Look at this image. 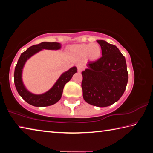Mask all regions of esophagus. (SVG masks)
<instances>
[{"instance_id": "1", "label": "esophagus", "mask_w": 153, "mask_h": 153, "mask_svg": "<svg viewBox=\"0 0 153 153\" xmlns=\"http://www.w3.org/2000/svg\"><path fill=\"white\" fill-rule=\"evenodd\" d=\"M77 71H78L79 72L82 71V69H84V66H83L82 64H79V65H77Z\"/></svg>"}]
</instances>
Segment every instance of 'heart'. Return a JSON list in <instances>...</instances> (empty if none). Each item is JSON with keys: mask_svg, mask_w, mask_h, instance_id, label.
Listing matches in <instances>:
<instances>
[{"mask_svg": "<svg viewBox=\"0 0 153 153\" xmlns=\"http://www.w3.org/2000/svg\"><path fill=\"white\" fill-rule=\"evenodd\" d=\"M70 51L74 55L79 57L86 56L91 60H97L100 57L102 53L101 47L97 43L75 45L71 47Z\"/></svg>", "mask_w": 153, "mask_h": 153, "instance_id": "heart-1", "label": "heart"}]
</instances>
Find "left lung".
Returning a JSON list of instances; mask_svg holds the SVG:
<instances>
[{"instance_id": "left-lung-1", "label": "left lung", "mask_w": 153, "mask_h": 153, "mask_svg": "<svg viewBox=\"0 0 153 153\" xmlns=\"http://www.w3.org/2000/svg\"><path fill=\"white\" fill-rule=\"evenodd\" d=\"M102 56L89 61L82 72L83 98L90 105L105 107L117 102L125 92L128 80L126 61L117 46L97 40Z\"/></svg>"}]
</instances>
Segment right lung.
Wrapping results in <instances>:
<instances>
[{"mask_svg":"<svg viewBox=\"0 0 153 153\" xmlns=\"http://www.w3.org/2000/svg\"><path fill=\"white\" fill-rule=\"evenodd\" d=\"M61 47V45L60 43L43 42L38 45L30 46L21 55L15 66L14 83L17 92L28 104L34 107H48L55 104L61 99L65 85L71 79L73 75L77 72L76 67H71L68 71L61 75L51 89L42 94H33L27 91L25 88L22 82V74L23 67L27 59L42 49L58 50Z\"/></svg>","mask_w":153,"mask_h":153,"instance_id":"obj_1","label":"right lung"}]
</instances>
